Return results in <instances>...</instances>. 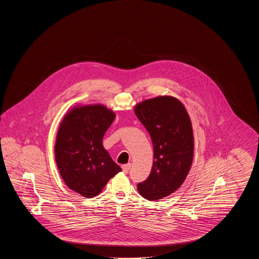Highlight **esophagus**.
Listing matches in <instances>:
<instances>
[{
    "instance_id": "obj_1",
    "label": "esophagus",
    "mask_w": 259,
    "mask_h": 259,
    "mask_svg": "<svg viewBox=\"0 0 259 259\" xmlns=\"http://www.w3.org/2000/svg\"><path fill=\"white\" fill-rule=\"evenodd\" d=\"M130 167H131V164H124L121 166V168H122V171L124 172H128V171L130 170Z\"/></svg>"
}]
</instances>
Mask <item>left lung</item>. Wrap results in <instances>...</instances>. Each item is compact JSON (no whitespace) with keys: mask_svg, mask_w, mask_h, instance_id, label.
Returning <instances> with one entry per match:
<instances>
[{"mask_svg":"<svg viewBox=\"0 0 259 259\" xmlns=\"http://www.w3.org/2000/svg\"><path fill=\"white\" fill-rule=\"evenodd\" d=\"M135 114L153 145V165L148 179L137 185L149 201L167 197L181 187L191 168L194 138L184 104L172 96H158L135 106Z\"/></svg>","mask_w":259,"mask_h":259,"instance_id":"8db88e82","label":"left lung"}]
</instances>
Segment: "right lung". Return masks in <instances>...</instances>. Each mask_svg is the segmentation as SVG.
<instances>
[{
  "instance_id": "obj_1",
  "label": "right lung",
  "mask_w": 259,
  "mask_h": 259,
  "mask_svg": "<svg viewBox=\"0 0 259 259\" xmlns=\"http://www.w3.org/2000/svg\"><path fill=\"white\" fill-rule=\"evenodd\" d=\"M115 113L101 104L78 105L59 125L54 154L66 185L81 196H97L121 168L103 146V137Z\"/></svg>"
}]
</instances>
